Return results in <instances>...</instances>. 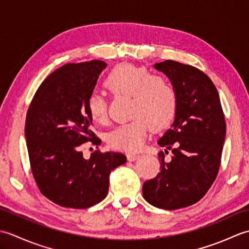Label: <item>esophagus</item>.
I'll return each instance as SVG.
<instances>
[{
    "label": "esophagus",
    "instance_id": "obj_1",
    "mask_svg": "<svg viewBox=\"0 0 249 249\" xmlns=\"http://www.w3.org/2000/svg\"><path fill=\"white\" fill-rule=\"evenodd\" d=\"M140 156L138 155V154H127V160H129V161H134V160H138Z\"/></svg>",
    "mask_w": 249,
    "mask_h": 249
}]
</instances>
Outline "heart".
Segmentation results:
<instances>
[{
	"label": "heart",
	"instance_id": "heart-1",
	"mask_svg": "<svg viewBox=\"0 0 249 249\" xmlns=\"http://www.w3.org/2000/svg\"><path fill=\"white\" fill-rule=\"evenodd\" d=\"M105 88L114 96H128L133 120L116 126L107 137L115 150L134 153L144 143L146 133L168 128L177 114L178 96L165 79L145 67L123 63L114 66L106 77ZM88 110L94 122L103 124L108 118L107 102L99 94L88 99Z\"/></svg>",
	"mask_w": 249,
	"mask_h": 249
}]
</instances>
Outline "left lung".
<instances>
[{
	"mask_svg": "<svg viewBox=\"0 0 249 249\" xmlns=\"http://www.w3.org/2000/svg\"><path fill=\"white\" fill-rule=\"evenodd\" d=\"M171 81L178 109L170 129L158 140L171 149L170 161L158 154L160 172L144 182L143 198L163 210L186 208L203 198L219 170L226 121L217 89L198 68L167 60L154 65Z\"/></svg>",
	"mask_w": 249,
	"mask_h": 249,
	"instance_id": "obj_1",
	"label": "left lung"
}]
</instances>
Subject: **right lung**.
Masks as SVG:
<instances>
[{
  "label": "right lung",
  "instance_id": "1",
  "mask_svg": "<svg viewBox=\"0 0 249 249\" xmlns=\"http://www.w3.org/2000/svg\"><path fill=\"white\" fill-rule=\"evenodd\" d=\"M107 64L68 63L45 79L26 113L24 135L40 193L64 208L87 209L103 201L110 172L126 162L122 153L95 151L83 157L81 144L100 141L91 130L88 99Z\"/></svg>",
  "mask_w": 249,
  "mask_h": 249
}]
</instances>
